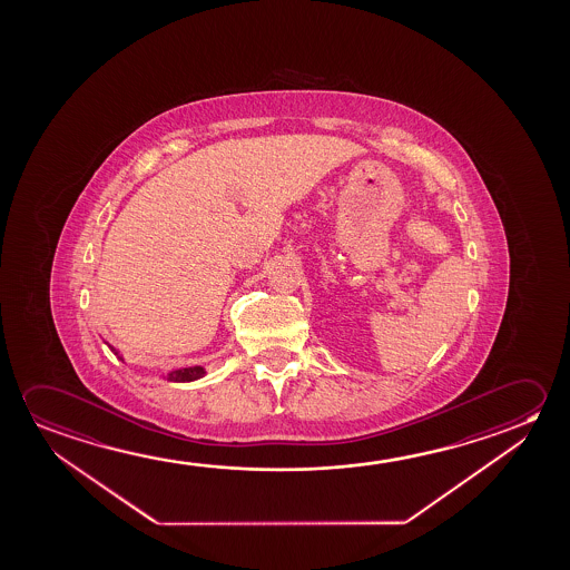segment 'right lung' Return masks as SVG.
<instances>
[{
    "mask_svg": "<svg viewBox=\"0 0 570 570\" xmlns=\"http://www.w3.org/2000/svg\"><path fill=\"white\" fill-rule=\"evenodd\" d=\"M203 375H205L203 367L177 368V371H171V373L167 375V381H174V383H187V381H195V379L203 377Z\"/></svg>",
    "mask_w": 570,
    "mask_h": 570,
    "instance_id": "1",
    "label": "right lung"
}]
</instances>
